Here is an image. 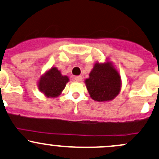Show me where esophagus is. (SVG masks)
Returning <instances> with one entry per match:
<instances>
[{
  "instance_id": "esophagus-1",
  "label": "esophagus",
  "mask_w": 159,
  "mask_h": 159,
  "mask_svg": "<svg viewBox=\"0 0 159 159\" xmlns=\"http://www.w3.org/2000/svg\"><path fill=\"white\" fill-rule=\"evenodd\" d=\"M74 79L76 81H81V80H82V78H81V76H75V78H74Z\"/></svg>"
}]
</instances>
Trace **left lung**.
I'll list each match as a JSON object with an SVG mask.
<instances>
[{
  "mask_svg": "<svg viewBox=\"0 0 159 159\" xmlns=\"http://www.w3.org/2000/svg\"><path fill=\"white\" fill-rule=\"evenodd\" d=\"M84 83L90 97L99 102L113 100L121 88L119 72L108 61L104 63L96 62Z\"/></svg>",
  "mask_w": 159,
  "mask_h": 159,
  "instance_id": "8db88e82",
  "label": "left lung"
}]
</instances>
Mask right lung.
<instances>
[{
  "instance_id": "right-lung-1",
  "label": "right lung",
  "mask_w": 159,
  "mask_h": 159,
  "mask_svg": "<svg viewBox=\"0 0 159 159\" xmlns=\"http://www.w3.org/2000/svg\"><path fill=\"white\" fill-rule=\"evenodd\" d=\"M69 78L62 75L56 67H52L45 71L38 80V89L48 98H57L65 89Z\"/></svg>"
}]
</instances>
